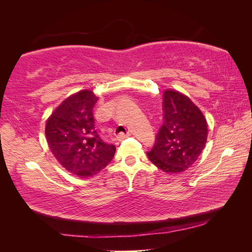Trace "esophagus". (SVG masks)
Here are the masks:
<instances>
[{
  "instance_id": "esophagus-1",
  "label": "esophagus",
  "mask_w": 252,
  "mask_h": 252,
  "mask_svg": "<svg viewBox=\"0 0 252 252\" xmlns=\"http://www.w3.org/2000/svg\"><path fill=\"white\" fill-rule=\"evenodd\" d=\"M129 135H130L129 132H127V133H119L117 138H118L119 141H122V140H125V139L127 138V136H129Z\"/></svg>"
}]
</instances>
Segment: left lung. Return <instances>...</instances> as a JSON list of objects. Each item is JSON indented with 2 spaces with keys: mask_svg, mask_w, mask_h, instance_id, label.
<instances>
[{
  "mask_svg": "<svg viewBox=\"0 0 252 252\" xmlns=\"http://www.w3.org/2000/svg\"><path fill=\"white\" fill-rule=\"evenodd\" d=\"M162 110L163 123L147 156L162 171L182 172L194 163L206 146L207 121L198 106L177 91H164Z\"/></svg>",
  "mask_w": 252,
  "mask_h": 252,
  "instance_id": "8db88e82",
  "label": "left lung"
}]
</instances>
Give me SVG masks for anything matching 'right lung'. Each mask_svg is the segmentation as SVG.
Returning <instances> with one entry per match:
<instances>
[{
	"mask_svg": "<svg viewBox=\"0 0 252 252\" xmlns=\"http://www.w3.org/2000/svg\"><path fill=\"white\" fill-rule=\"evenodd\" d=\"M96 101L89 90L75 93L54 110L45 126L54 157L67 171L82 178L100 172L116 153V147L104 142L95 129L93 106Z\"/></svg>",
	"mask_w": 252,
	"mask_h": 252,
	"instance_id": "add662e5",
	"label": "right lung"
}]
</instances>
